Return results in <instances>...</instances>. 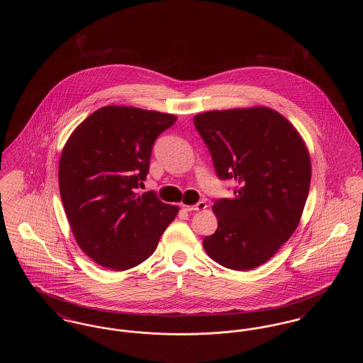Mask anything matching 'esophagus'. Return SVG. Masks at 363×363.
Instances as JSON below:
<instances>
[{
	"instance_id": "1",
	"label": "esophagus",
	"mask_w": 363,
	"mask_h": 363,
	"mask_svg": "<svg viewBox=\"0 0 363 363\" xmlns=\"http://www.w3.org/2000/svg\"><path fill=\"white\" fill-rule=\"evenodd\" d=\"M184 211L186 212H191V211H204L207 208V204L204 201H199L196 206H186V204H182Z\"/></svg>"
}]
</instances>
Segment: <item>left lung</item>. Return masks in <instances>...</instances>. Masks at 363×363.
I'll return each instance as SVG.
<instances>
[{
  "label": "left lung",
  "instance_id": "obj_1",
  "mask_svg": "<svg viewBox=\"0 0 363 363\" xmlns=\"http://www.w3.org/2000/svg\"><path fill=\"white\" fill-rule=\"evenodd\" d=\"M222 179L234 199L215 201V234L203 241L225 268L249 271L275 256L299 225L311 186L309 150L293 123L274 108L212 110L194 117Z\"/></svg>",
  "mask_w": 363,
  "mask_h": 363
}]
</instances>
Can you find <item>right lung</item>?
Here are the masks:
<instances>
[{
    "mask_svg": "<svg viewBox=\"0 0 363 363\" xmlns=\"http://www.w3.org/2000/svg\"><path fill=\"white\" fill-rule=\"evenodd\" d=\"M177 117L132 106H104L70 135L58 164L60 194L73 237L89 259L113 271L155 252L179 208L143 194L156 138Z\"/></svg>",
    "mask_w": 363,
    "mask_h": 363,
    "instance_id": "add662e5",
    "label": "right lung"
}]
</instances>
